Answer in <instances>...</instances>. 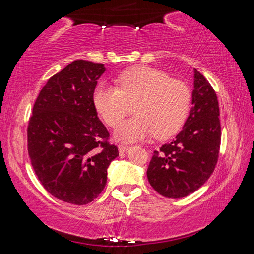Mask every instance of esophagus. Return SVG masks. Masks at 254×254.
I'll use <instances>...</instances> for the list:
<instances>
[{
    "instance_id": "34e87169",
    "label": "esophagus",
    "mask_w": 254,
    "mask_h": 254,
    "mask_svg": "<svg viewBox=\"0 0 254 254\" xmlns=\"http://www.w3.org/2000/svg\"><path fill=\"white\" fill-rule=\"evenodd\" d=\"M128 149H130V147H128V145H127V144H122V143L119 144V151L121 153L127 151Z\"/></svg>"
}]
</instances>
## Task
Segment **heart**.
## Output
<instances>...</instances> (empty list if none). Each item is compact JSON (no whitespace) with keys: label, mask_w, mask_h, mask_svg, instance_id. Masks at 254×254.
I'll return each instance as SVG.
<instances>
[{"label":"heart","mask_w":254,"mask_h":254,"mask_svg":"<svg viewBox=\"0 0 254 254\" xmlns=\"http://www.w3.org/2000/svg\"><path fill=\"white\" fill-rule=\"evenodd\" d=\"M115 81L118 87L98 84L93 103L110 127H117L135 104L136 115L118 127L117 139L133 142L153 133L158 139H166L184 126L190 107V91L184 81L147 66L124 70Z\"/></svg>","instance_id":"b5f03b06"}]
</instances>
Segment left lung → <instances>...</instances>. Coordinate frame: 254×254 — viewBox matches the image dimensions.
Here are the masks:
<instances>
[{
    "label": "left lung",
    "instance_id": "8db88e82",
    "mask_svg": "<svg viewBox=\"0 0 254 254\" xmlns=\"http://www.w3.org/2000/svg\"><path fill=\"white\" fill-rule=\"evenodd\" d=\"M192 107L183 130L154 150L147 176L154 190L183 198L203 186L213 174L221 145L220 107L208 80L194 69Z\"/></svg>",
    "mask_w": 254,
    "mask_h": 254
}]
</instances>
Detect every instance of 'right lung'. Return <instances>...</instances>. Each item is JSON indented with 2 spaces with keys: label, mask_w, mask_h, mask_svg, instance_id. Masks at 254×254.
Instances as JSON below:
<instances>
[{
  "label": "right lung",
  "mask_w": 254,
  "mask_h": 254,
  "mask_svg": "<svg viewBox=\"0 0 254 254\" xmlns=\"http://www.w3.org/2000/svg\"><path fill=\"white\" fill-rule=\"evenodd\" d=\"M103 64L75 60L54 75L38 95L28 126V152L49 194L85 205L104 189L107 168L119 156L93 103Z\"/></svg>",
  "instance_id": "right-lung-1"
}]
</instances>
